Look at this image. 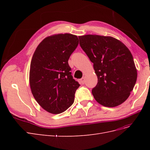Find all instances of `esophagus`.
<instances>
[{
	"label": "esophagus",
	"instance_id": "34e87169",
	"mask_svg": "<svg viewBox=\"0 0 150 150\" xmlns=\"http://www.w3.org/2000/svg\"><path fill=\"white\" fill-rule=\"evenodd\" d=\"M80 81H81V84H84L85 83V82H86V79H85V78H84V77H83V78L80 79Z\"/></svg>",
	"mask_w": 150,
	"mask_h": 150
}]
</instances>
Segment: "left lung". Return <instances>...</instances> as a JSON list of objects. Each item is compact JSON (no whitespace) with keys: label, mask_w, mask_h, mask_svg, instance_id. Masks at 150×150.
Listing matches in <instances>:
<instances>
[{"label":"left lung","mask_w":150,"mask_h":150,"mask_svg":"<svg viewBox=\"0 0 150 150\" xmlns=\"http://www.w3.org/2000/svg\"><path fill=\"white\" fill-rule=\"evenodd\" d=\"M79 39L98 76V84L92 90L94 99L106 107L120 105L129 96L137 79L130 51L111 36L88 34Z\"/></svg>","instance_id":"left-lung-1"}]
</instances>
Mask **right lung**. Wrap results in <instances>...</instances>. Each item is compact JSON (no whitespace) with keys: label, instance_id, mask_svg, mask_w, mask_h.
<instances>
[{"label":"right lung","instance_id":"add662e5","mask_svg":"<svg viewBox=\"0 0 150 150\" xmlns=\"http://www.w3.org/2000/svg\"><path fill=\"white\" fill-rule=\"evenodd\" d=\"M78 44L73 34L50 35L38 45L32 57L31 92L39 105L52 114L65 111L74 103L80 84L72 78L68 60Z\"/></svg>","mask_w":150,"mask_h":150}]
</instances>
